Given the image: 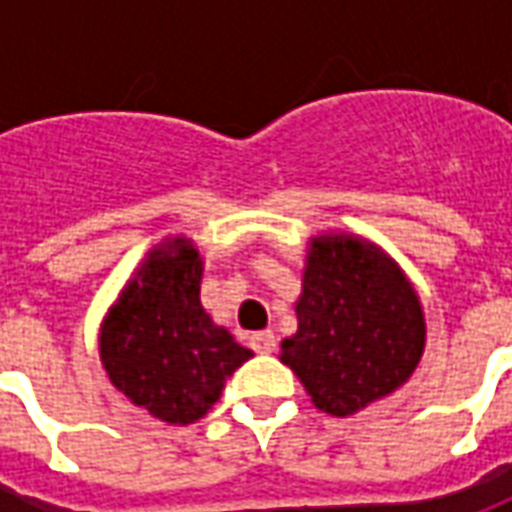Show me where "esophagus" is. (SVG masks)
Returning a JSON list of instances; mask_svg holds the SVG:
<instances>
[{"instance_id": "34e87169", "label": "esophagus", "mask_w": 512, "mask_h": 512, "mask_svg": "<svg viewBox=\"0 0 512 512\" xmlns=\"http://www.w3.org/2000/svg\"><path fill=\"white\" fill-rule=\"evenodd\" d=\"M249 345L255 354H274L277 351V337L274 332H255L249 337Z\"/></svg>"}]
</instances>
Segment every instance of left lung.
<instances>
[{"instance_id":"obj_1","label":"left lung","mask_w":512,"mask_h":512,"mask_svg":"<svg viewBox=\"0 0 512 512\" xmlns=\"http://www.w3.org/2000/svg\"><path fill=\"white\" fill-rule=\"evenodd\" d=\"M296 318L279 359L332 417L392 395L425 354V312L406 271L354 233L312 235Z\"/></svg>"}]
</instances>
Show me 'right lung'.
I'll return each mask as SVG.
<instances>
[{
	"label": "right lung",
	"instance_id": "add662e5",
	"mask_svg": "<svg viewBox=\"0 0 512 512\" xmlns=\"http://www.w3.org/2000/svg\"><path fill=\"white\" fill-rule=\"evenodd\" d=\"M205 263L186 235L145 255L98 332V354L117 392L167 425H191L222 397L252 356L200 301Z\"/></svg>",
	"mask_w": 512,
	"mask_h": 512
}]
</instances>
